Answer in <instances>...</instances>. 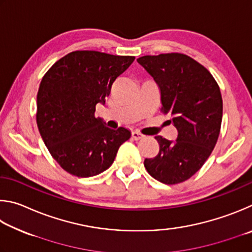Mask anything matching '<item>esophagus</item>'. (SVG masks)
I'll return each mask as SVG.
<instances>
[{
  "mask_svg": "<svg viewBox=\"0 0 252 252\" xmlns=\"http://www.w3.org/2000/svg\"><path fill=\"white\" fill-rule=\"evenodd\" d=\"M131 137H133L135 140H139V139H143L145 136L143 134H140L139 131L137 130H134L133 133H131Z\"/></svg>",
  "mask_w": 252,
  "mask_h": 252,
  "instance_id": "obj_1",
  "label": "esophagus"
}]
</instances>
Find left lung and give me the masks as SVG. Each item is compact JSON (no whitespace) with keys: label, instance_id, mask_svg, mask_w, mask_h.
<instances>
[{"label":"left lung","instance_id":"1","mask_svg":"<svg viewBox=\"0 0 252 252\" xmlns=\"http://www.w3.org/2000/svg\"><path fill=\"white\" fill-rule=\"evenodd\" d=\"M137 62L159 87L161 110L178 130L174 142L156 136L159 153L145 159V168L162 184L183 183L201 168L217 143L221 93L208 69L187 55H146Z\"/></svg>","mask_w":252,"mask_h":252}]
</instances>
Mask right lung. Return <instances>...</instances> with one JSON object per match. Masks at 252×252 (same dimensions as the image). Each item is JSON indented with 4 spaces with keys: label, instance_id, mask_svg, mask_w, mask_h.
<instances>
[{
    "label": "right lung",
    "instance_id": "right-lung-1",
    "mask_svg": "<svg viewBox=\"0 0 252 252\" xmlns=\"http://www.w3.org/2000/svg\"><path fill=\"white\" fill-rule=\"evenodd\" d=\"M134 60L75 51L44 75L37 93V127L48 152L67 173L82 178L103 173L112 166L119 146L130 138L129 129L108 128L95 112Z\"/></svg>",
    "mask_w": 252,
    "mask_h": 252
}]
</instances>
